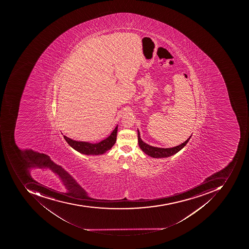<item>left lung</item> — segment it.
<instances>
[{
  "label": "left lung",
  "mask_w": 249,
  "mask_h": 249,
  "mask_svg": "<svg viewBox=\"0 0 249 249\" xmlns=\"http://www.w3.org/2000/svg\"><path fill=\"white\" fill-rule=\"evenodd\" d=\"M191 137H192V135L188 138L187 140L179 144V146H174L172 148L156 147V146H150V145L143 142L142 140V138H141L140 132H139L138 129V145L140 146L142 151L146 153L148 156H150V157L156 158V159L169 157V156H173V155L178 153L189 142Z\"/></svg>",
  "instance_id": "obj_1"
}]
</instances>
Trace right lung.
<instances>
[{
  "label": "right lung",
  "instance_id": "add662e5",
  "mask_svg": "<svg viewBox=\"0 0 249 249\" xmlns=\"http://www.w3.org/2000/svg\"><path fill=\"white\" fill-rule=\"evenodd\" d=\"M117 128H118V125L115 127L111 135L105 138L104 140L98 142V143L78 142V141L72 140L66 135H64V138L68 144L76 151L84 155H88V156L89 155L97 156V155H102L106 153L107 150H111V147L114 146L116 139H117Z\"/></svg>",
  "mask_w": 249,
  "mask_h": 249
}]
</instances>
